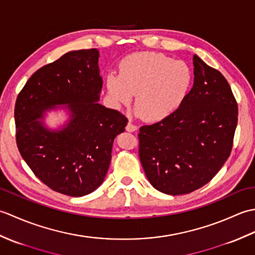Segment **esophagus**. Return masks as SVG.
<instances>
[{"label":"esophagus","mask_w":255,"mask_h":255,"mask_svg":"<svg viewBox=\"0 0 255 255\" xmlns=\"http://www.w3.org/2000/svg\"><path fill=\"white\" fill-rule=\"evenodd\" d=\"M137 129H138V128H137L136 125H133L132 123L129 122V123L127 124V126H126V130H127V131H129V132H133V131H136Z\"/></svg>","instance_id":"34e87169"}]
</instances>
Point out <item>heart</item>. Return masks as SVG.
<instances>
[{"mask_svg": "<svg viewBox=\"0 0 255 255\" xmlns=\"http://www.w3.org/2000/svg\"><path fill=\"white\" fill-rule=\"evenodd\" d=\"M188 64L163 53L137 52L121 62L119 74L107 77V90L118 105H128L136 94V113L148 122H161L185 102L193 85Z\"/></svg>", "mask_w": 255, "mask_h": 255, "instance_id": "heart-1", "label": "heart"}]
</instances>
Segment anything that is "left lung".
I'll use <instances>...</instances> for the list:
<instances>
[{
    "mask_svg": "<svg viewBox=\"0 0 255 255\" xmlns=\"http://www.w3.org/2000/svg\"><path fill=\"white\" fill-rule=\"evenodd\" d=\"M194 84L182 106L164 121L139 129V158L149 182L169 195L207 184L229 158L238 104L228 81L194 55Z\"/></svg>",
    "mask_w": 255,
    "mask_h": 255,
    "instance_id": "8db88e82",
    "label": "left lung"
}]
</instances>
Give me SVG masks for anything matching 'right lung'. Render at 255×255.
Instances as JSON below:
<instances>
[{"label":"right lung","mask_w":255,"mask_h":255,"mask_svg":"<svg viewBox=\"0 0 255 255\" xmlns=\"http://www.w3.org/2000/svg\"><path fill=\"white\" fill-rule=\"evenodd\" d=\"M97 49L70 51L31 75L15 104L16 143L39 180L53 191L80 197L99 187L110 167L114 139L128 119L99 103L103 80ZM68 104L69 123L50 131L44 113Z\"/></svg>","instance_id":"add662e5"}]
</instances>
